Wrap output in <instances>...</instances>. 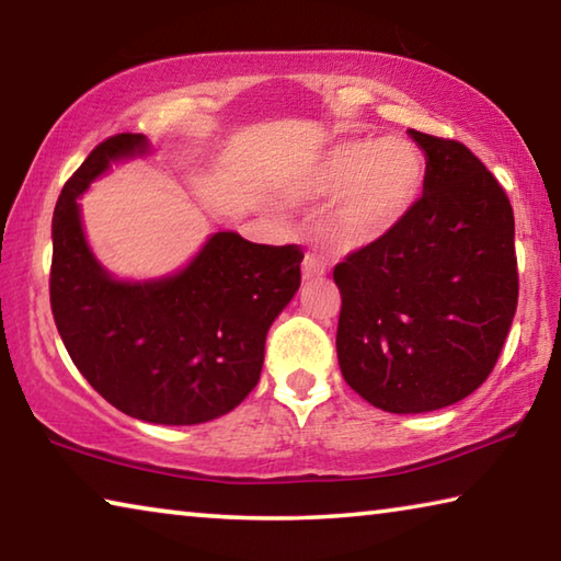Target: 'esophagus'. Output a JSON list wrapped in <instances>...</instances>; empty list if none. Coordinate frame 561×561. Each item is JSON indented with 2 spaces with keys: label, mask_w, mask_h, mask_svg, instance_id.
Instances as JSON below:
<instances>
[{
  "label": "esophagus",
  "mask_w": 561,
  "mask_h": 561,
  "mask_svg": "<svg viewBox=\"0 0 561 561\" xmlns=\"http://www.w3.org/2000/svg\"><path fill=\"white\" fill-rule=\"evenodd\" d=\"M327 274V262L319 257V254H307L301 264V277L304 279H317V277H324Z\"/></svg>",
  "instance_id": "1"
}]
</instances>
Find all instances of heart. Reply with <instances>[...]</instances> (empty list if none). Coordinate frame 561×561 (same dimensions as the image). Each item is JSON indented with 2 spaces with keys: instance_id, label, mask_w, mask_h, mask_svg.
Segmentation results:
<instances>
[{
  "instance_id": "heart-1",
  "label": "heart",
  "mask_w": 561,
  "mask_h": 561,
  "mask_svg": "<svg viewBox=\"0 0 561 561\" xmlns=\"http://www.w3.org/2000/svg\"><path fill=\"white\" fill-rule=\"evenodd\" d=\"M425 163L403 138L344 140L299 168L291 195L301 203L336 197L329 232L346 250L386 240L421 201Z\"/></svg>"
}]
</instances>
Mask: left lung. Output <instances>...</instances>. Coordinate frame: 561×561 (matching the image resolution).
<instances>
[{
  "instance_id": "obj_1",
  "label": "left lung",
  "mask_w": 561,
  "mask_h": 561,
  "mask_svg": "<svg viewBox=\"0 0 561 561\" xmlns=\"http://www.w3.org/2000/svg\"><path fill=\"white\" fill-rule=\"evenodd\" d=\"M423 195L386 240L334 267L344 381L388 413H428L485 383L517 309L515 215L458 140L408 130Z\"/></svg>"
}]
</instances>
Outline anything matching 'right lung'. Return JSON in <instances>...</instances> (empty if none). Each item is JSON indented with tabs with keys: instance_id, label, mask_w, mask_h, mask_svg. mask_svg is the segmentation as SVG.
<instances>
[{
	"instance_id": "right-lung-1",
	"label": "right lung",
	"mask_w": 561,
	"mask_h": 561,
	"mask_svg": "<svg viewBox=\"0 0 561 561\" xmlns=\"http://www.w3.org/2000/svg\"><path fill=\"white\" fill-rule=\"evenodd\" d=\"M146 150V136L118 133L64 185L51 220V314L76 368L121 413L195 425L230 413L257 386L267 331L299 289L304 252L215 232L170 277L113 279L83 237L76 197L111 163Z\"/></svg>"
}]
</instances>
